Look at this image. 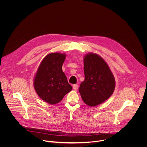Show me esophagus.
<instances>
[{
  "label": "esophagus",
  "instance_id": "34e87169",
  "mask_svg": "<svg viewBox=\"0 0 147 147\" xmlns=\"http://www.w3.org/2000/svg\"><path fill=\"white\" fill-rule=\"evenodd\" d=\"M73 88L74 90H77L78 88V86L77 84H74L73 86Z\"/></svg>",
  "mask_w": 147,
  "mask_h": 147
}]
</instances>
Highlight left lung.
<instances>
[{
	"label": "left lung",
	"instance_id": "1",
	"mask_svg": "<svg viewBox=\"0 0 147 147\" xmlns=\"http://www.w3.org/2000/svg\"><path fill=\"white\" fill-rule=\"evenodd\" d=\"M85 80L79 87L81 98L87 105L94 107L107 100L113 94L115 80L107 63L95 53L84 59Z\"/></svg>",
	"mask_w": 147,
	"mask_h": 147
}]
</instances>
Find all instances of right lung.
I'll list each match as a JSON object with an SVG mask.
<instances>
[{
	"label": "right lung",
	"instance_id": "obj_1",
	"mask_svg": "<svg viewBox=\"0 0 147 147\" xmlns=\"http://www.w3.org/2000/svg\"><path fill=\"white\" fill-rule=\"evenodd\" d=\"M65 58V54L60 53L48 55L42 61L35 75V91L42 99L51 105L60 102L72 90L62 71Z\"/></svg>",
	"mask_w": 147,
	"mask_h": 147
}]
</instances>
